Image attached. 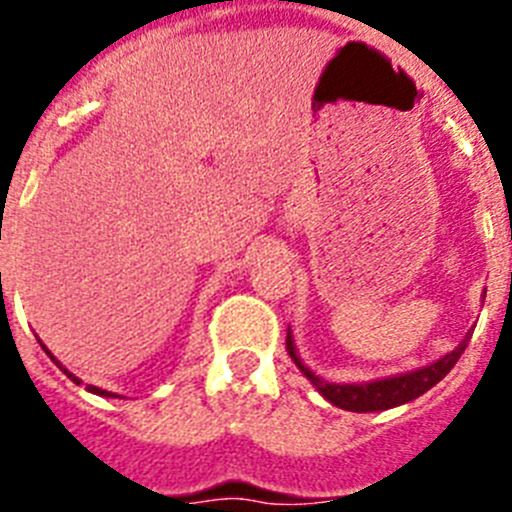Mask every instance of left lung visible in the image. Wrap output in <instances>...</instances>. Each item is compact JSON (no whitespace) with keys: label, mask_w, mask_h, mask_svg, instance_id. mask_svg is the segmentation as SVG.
Listing matches in <instances>:
<instances>
[{"label":"left lung","mask_w":512,"mask_h":512,"mask_svg":"<svg viewBox=\"0 0 512 512\" xmlns=\"http://www.w3.org/2000/svg\"><path fill=\"white\" fill-rule=\"evenodd\" d=\"M469 333L464 336V341L446 354L443 359L433 361V364L423 366V369H415V372L408 374H397V377L387 379H374V382H361V384H333L325 382L323 377H318L315 372H310L305 364H302L300 354L295 348V338H292V330L287 328V351L292 356V361L297 364L302 374L315 384V390L341 410H351V413H377V410H390L397 408V405H405V402L415 400L423 392H428L433 384L441 382L446 374L454 369V364L459 361V356L464 354V348L469 343Z\"/></svg>","instance_id":"left-lung-1"}]
</instances>
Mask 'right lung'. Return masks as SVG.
I'll return each mask as SVG.
<instances>
[{"label": "right lung", "instance_id": "obj_1", "mask_svg": "<svg viewBox=\"0 0 512 512\" xmlns=\"http://www.w3.org/2000/svg\"><path fill=\"white\" fill-rule=\"evenodd\" d=\"M51 359H53V356H51ZM53 361H56V359H53ZM56 364H58V361H56ZM58 366H61V364H58ZM61 369H63V366H61ZM63 374H69V379H71V382H76V384L81 382V379H79V377H74V374H71L69 369H63ZM87 390H89V392H94V395L112 397V392H104V390H99V387H94V384H87Z\"/></svg>", "mask_w": 512, "mask_h": 512}]
</instances>
